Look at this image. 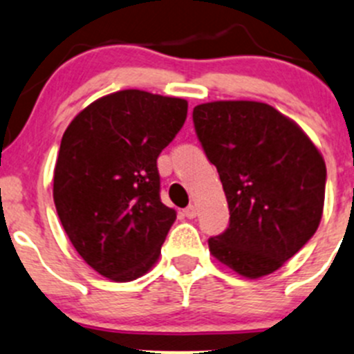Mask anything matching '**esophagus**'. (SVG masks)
<instances>
[{"label":"esophagus","mask_w":354,"mask_h":354,"mask_svg":"<svg viewBox=\"0 0 354 354\" xmlns=\"http://www.w3.org/2000/svg\"><path fill=\"white\" fill-rule=\"evenodd\" d=\"M185 212V216L188 217V219H194V217H197V207L195 205H188L187 209L183 210Z\"/></svg>","instance_id":"34e87169"}]
</instances>
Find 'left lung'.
<instances>
[{
    "label": "left lung",
    "mask_w": 354,
    "mask_h": 354,
    "mask_svg": "<svg viewBox=\"0 0 354 354\" xmlns=\"http://www.w3.org/2000/svg\"><path fill=\"white\" fill-rule=\"evenodd\" d=\"M194 124L230 207V226L209 238L210 253L250 279L274 272L322 219V154L295 121L266 102L195 106Z\"/></svg>",
    "instance_id": "left-lung-1"
}]
</instances>
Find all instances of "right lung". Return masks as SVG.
<instances>
[{
  "label": "right lung",
  "instance_id": "obj_1",
  "mask_svg": "<svg viewBox=\"0 0 354 354\" xmlns=\"http://www.w3.org/2000/svg\"><path fill=\"white\" fill-rule=\"evenodd\" d=\"M188 102L144 91L97 99L68 124L53 197L78 255L111 281H133L159 259L176 212L160 202L157 157Z\"/></svg>",
  "mask_w": 354,
  "mask_h": 354
}]
</instances>
